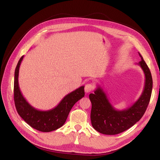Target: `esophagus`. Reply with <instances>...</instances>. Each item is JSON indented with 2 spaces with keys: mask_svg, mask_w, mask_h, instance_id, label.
<instances>
[{
  "mask_svg": "<svg viewBox=\"0 0 160 160\" xmlns=\"http://www.w3.org/2000/svg\"><path fill=\"white\" fill-rule=\"evenodd\" d=\"M94 89H95V85L93 83H88L87 84L85 87V91L87 93H88L89 92H91Z\"/></svg>",
  "mask_w": 160,
  "mask_h": 160,
  "instance_id": "1",
  "label": "esophagus"
}]
</instances>
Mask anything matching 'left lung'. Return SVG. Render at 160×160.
<instances>
[{"label": "left lung", "mask_w": 160, "mask_h": 160, "mask_svg": "<svg viewBox=\"0 0 160 160\" xmlns=\"http://www.w3.org/2000/svg\"><path fill=\"white\" fill-rule=\"evenodd\" d=\"M138 65L141 67L145 75V84L139 98L130 107L117 110L109 101L108 96L100 86L89 95L91 102V121L93 128L105 135H116L132 127L139 122L145 113L151 98L153 81L151 72L142 56Z\"/></svg>", "instance_id": "8db88e82"}]
</instances>
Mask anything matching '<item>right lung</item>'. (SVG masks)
<instances>
[{
	"mask_svg": "<svg viewBox=\"0 0 160 160\" xmlns=\"http://www.w3.org/2000/svg\"><path fill=\"white\" fill-rule=\"evenodd\" d=\"M24 56L19 59L14 71V100L18 115L31 127L42 132H50L59 129L65 123L72 106L85 96V86L64 97L55 108L41 111L33 108L24 98L18 85V72Z\"/></svg>",
	"mask_w": 160,
	"mask_h": 160,
	"instance_id": "obj_1",
	"label": "right lung"
}]
</instances>
